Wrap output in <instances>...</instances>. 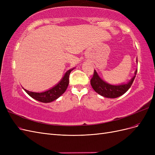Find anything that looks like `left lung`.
<instances>
[{"mask_svg":"<svg viewBox=\"0 0 155 155\" xmlns=\"http://www.w3.org/2000/svg\"><path fill=\"white\" fill-rule=\"evenodd\" d=\"M137 72V70L135 71L134 76L128 83L120 85H112L103 81L94 70L93 76L91 79V84L94 90L100 95L105 97L116 98L123 95L129 90L134 81Z\"/></svg>","mask_w":155,"mask_h":155,"instance_id":"1","label":"left lung"}]
</instances>
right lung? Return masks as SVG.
<instances>
[{
  "label": "right lung",
  "instance_id": "add662e5",
  "mask_svg": "<svg viewBox=\"0 0 155 155\" xmlns=\"http://www.w3.org/2000/svg\"><path fill=\"white\" fill-rule=\"evenodd\" d=\"M73 69L74 68L68 70L66 74H64L62 80L57 85H55L54 87L47 91L43 92H33L27 91L26 89H24V90L30 96L41 102L50 103L55 100L67 90L69 83V75Z\"/></svg>",
  "mask_w": 155,
  "mask_h": 155
}]
</instances>
